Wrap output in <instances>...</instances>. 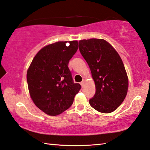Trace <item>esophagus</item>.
I'll return each mask as SVG.
<instances>
[{
  "label": "esophagus",
  "mask_w": 150,
  "mask_h": 150,
  "mask_svg": "<svg viewBox=\"0 0 150 150\" xmlns=\"http://www.w3.org/2000/svg\"><path fill=\"white\" fill-rule=\"evenodd\" d=\"M85 80H83L82 82H81V85L82 87H85Z\"/></svg>",
  "instance_id": "1"
}]
</instances>
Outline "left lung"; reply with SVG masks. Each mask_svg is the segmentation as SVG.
<instances>
[{
	"instance_id": "1",
	"label": "left lung",
	"mask_w": 150,
	"mask_h": 150,
	"mask_svg": "<svg viewBox=\"0 0 150 150\" xmlns=\"http://www.w3.org/2000/svg\"><path fill=\"white\" fill-rule=\"evenodd\" d=\"M79 47L95 84L96 93L89 100L90 105L102 113L115 111L122 103L128 88V75L120 56L103 39L81 40Z\"/></svg>"
}]
</instances>
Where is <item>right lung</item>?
<instances>
[{"instance_id": "right-lung-1", "label": "right lung", "mask_w": 150, "mask_h": 150, "mask_svg": "<svg viewBox=\"0 0 150 150\" xmlns=\"http://www.w3.org/2000/svg\"><path fill=\"white\" fill-rule=\"evenodd\" d=\"M79 47V42H57L42 48L27 71L28 87L33 102L50 116H57L72 105L81 89L74 83L68 63Z\"/></svg>"}]
</instances>
